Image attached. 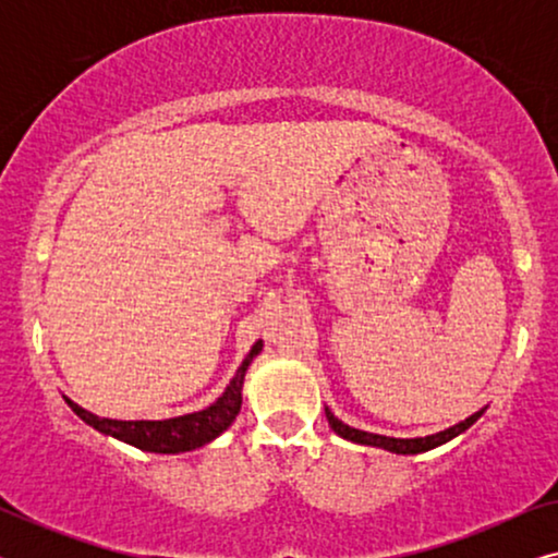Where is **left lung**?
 I'll return each instance as SVG.
<instances>
[{
	"label": "left lung",
	"instance_id": "obj_1",
	"mask_svg": "<svg viewBox=\"0 0 558 558\" xmlns=\"http://www.w3.org/2000/svg\"><path fill=\"white\" fill-rule=\"evenodd\" d=\"M327 414V422H330L332 432L340 434L342 439H350L355 441V445H368V447H380V449H388V452H396V454H418V452H429V449L445 445V441L454 439L457 434L468 432L472 424L477 422L480 416L485 414V409L475 411V414L464 418V422L449 426L445 432H437V434H429V437H416V439H396V437H384V434H371V432H361V429H353V426L342 424L338 416L332 414L330 409H325Z\"/></svg>",
	"mask_w": 558,
	"mask_h": 558
}]
</instances>
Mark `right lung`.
Segmentation results:
<instances>
[{"instance_id":"1","label":"right lung","mask_w":558,"mask_h":558,"mask_svg":"<svg viewBox=\"0 0 558 558\" xmlns=\"http://www.w3.org/2000/svg\"><path fill=\"white\" fill-rule=\"evenodd\" d=\"M264 342L258 340L251 353L243 357L241 368L235 371V376L223 396L216 403H210L208 409L195 411V414L165 418V422H119V418H101L90 411L81 409L78 403L65 399L68 407H71L75 414H78L88 426H94L101 434H109L113 439L126 441L136 449H144V452H157V454H180L190 452V449H197L208 445L223 434L228 426L233 424V418L239 416L241 411V388H243V376H246L248 365L254 357L262 353Z\"/></svg>"}]
</instances>
